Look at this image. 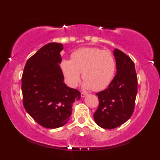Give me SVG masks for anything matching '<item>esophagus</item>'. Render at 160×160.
Listing matches in <instances>:
<instances>
[{"label": "esophagus", "instance_id": "obj_1", "mask_svg": "<svg viewBox=\"0 0 160 160\" xmlns=\"http://www.w3.org/2000/svg\"><path fill=\"white\" fill-rule=\"evenodd\" d=\"M87 95V94L86 92H81V96H82V98L85 97V96H86Z\"/></svg>", "mask_w": 160, "mask_h": 160}]
</instances>
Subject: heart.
Segmentation results:
<instances>
[{
  "label": "heart",
  "instance_id": "b5f03b06",
  "mask_svg": "<svg viewBox=\"0 0 160 160\" xmlns=\"http://www.w3.org/2000/svg\"><path fill=\"white\" fill-rule=\"evenodd\" d=\"M60 68L70 87L77 86L82 72L84 88L99 91L106 88L113 79L116 61L108 50L83 47L72 52L71 60L61 61Z\"/></svg>",
  "mask_w": 160,
  "mask_h": 160
}]
</instances>
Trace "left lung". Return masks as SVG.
I'll use <instances>...</instances> for the list:
<instances>
[{
    "label": "left lung",
    "mask_w": 160,
    "mask_h": 160,
    "mask_svg": "<svg viewBox=\"0 0 160 160\" xmlns=\"http://www.w3.org/2000/svg\"><path fill=\"white\" fill-rule=\"evenodd\" d=\"M117 74L108 88L96 93L99 106L94 119L104 129H114L132 116L138 92V78L135 64L129 56L119 49L113 51Z\"/></svg>",
    "instance_id": "8db88e82"
}]
</instances>
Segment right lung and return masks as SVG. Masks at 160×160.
<instances>
[{"label":"right lung","instance_id":"right-lung-1","mask_svg":"<svg viewBox=\"0 0 160 160\" xmlns=\"http://www.w3.org/2000/svg\"><path fill=\"white\" fill-rule=\"evenodd\" d=\"M62 43H49L28 59L22 76V102L30 117L43 128H60L68 121L78 89L64 84L58 63Z\"/></svg>","mask_w":160,"mask_h":160}]
</instances>
